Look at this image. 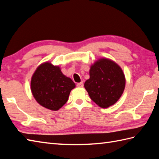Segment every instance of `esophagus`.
<instances>
[{
  "label": "esophagus",
  "mask_w": 159,
  "mask_h": 159,
  "mask_svg": "<svg viewBox=\"0 0 159 159\" xmlns=\"http://www.w3.org/2000/svg\"><path fill=\"white\" fill-rule=\"evenodd\" d=\"M77 87H83V86H84V85H83V82H80V83H77Z\"/></svg>",
  "instance_id": "34e87169"
}]
</instances>
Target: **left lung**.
I'll use <instances>...</instances> for the list:
<instances>
[{"label":"left lung","instance_id":"obj_1","mask_svg":"<svg viewBox=\"0 0 159 159\" xmlns=\"http://www.w3.org/2000/svg\"><path fill=\"white\" fill-rule=\"evenodd\" d=\"M125 85L126 79L120 66L102 58L91 66L89 79L84 86L94 102L101 108H108L120 98Z\"/></svg>","mask_w":159,"mask_h":159}]
</instances>
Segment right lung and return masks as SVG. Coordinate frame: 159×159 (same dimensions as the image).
Instances as JSON below:
<instances>
[{
	"mask_svg": "<svg viewBox=\"0 0 159 159\" xmlns=\"http://www.w3.org/2000/svg\"><path fill=\"white\" fill-rule=\"evenodd\" d=\"M75 87V83L64 75L60 67L50 62L43 63L37 67L31 81V92L35 100L51 111L61 109Z\"/></svg>",
	"mask_w": 159,
	"mask_h": 159,
	"instance_id": "1",
	"label": "right lung"
}]
</instances>
